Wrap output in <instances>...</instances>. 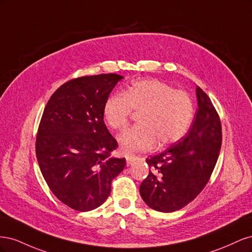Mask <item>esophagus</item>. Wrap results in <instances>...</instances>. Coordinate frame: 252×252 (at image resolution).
Here are the masks:
<instances>
[{"label":"esophagus","mask_w":252,"mask_h":252,"mask_svg":"<svg viewBox=\"0 0 252 252\" xmlns=\"http://www.w3.org/2000/svg\"><path fill=\"white\" fill-rule=\"evenodd\" d=\"M138 158V157L136 156H132V155H128L126 156V162H127V165H130L132 164V162H134V159Z\"/></svg>","instance_id":"1"}]
</instances>
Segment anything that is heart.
Here are the masks:
<instances>
[{"label":"heart","instance_id":"b5f03b06","mask_svg":"<svg viewBox=\"0 0 252 252\" xmlns=\"http://www.w3.org/2000/svg\"><path fill=\"white\" fill-rule=\"evenodd\" d=\"M132 111L139 112L136 123L121 135L124 154L149 150L179 142L193 118V103L185 91L175 90L158 80L133 83L125 94H110L103 106V117L114 130L124 129Z\"/></svg>","mask_w":252,"mask_h":252}]
</instances>
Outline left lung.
<instances>
[{"label":"left lung","instance_id":"obj_1","mask_svg":"<svg viewBox=\"0 0 252 252\" xmlns=\"http://www.w3.org/2000/svg\"><path fill=\"white\" fill-rule=\"evenodd\" d=\"M197 106L188 133L177 144L146 158L149 174L140 186L143 201L159 212L192 202L207 185L222 145V125L208 95L197 86Z\"/></svg>","mask_w":252,"mask_h":252}]
</instances>
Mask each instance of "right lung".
<instances>
[{
  "mask_svg": "<svg viewBox=\"0 0 252 252\" xmlns=\"http://www.w3.org/2000/svg\"><path fill=\"white\" fill-rule=\"evenodd\" d=\"M124 77L104 73L72 79L47 102L37 129L35 154L58 199L77 211L101 206L126 159L111 158L118 142L104 123L103 106Z\"/></svg>",
  "mask_w": 252,
  "mask_h": 252,
  "instance_id": "right-lung-1",
  "label": "right lung"
}]
</instances>
